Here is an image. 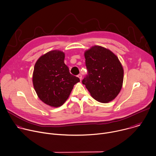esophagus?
Returning a JSON list of instances; mask_svg holds the SVG:
<instances>
[{
    "mask_svg": "<svg viewBox=\"0 0 156 156\" xmlns=\"http://www.w3.org/2000/svg\"><path fill=\"white\" fill-rule=\"evenodd\" d=\"M77 77H79V79H80V80H82V75H81V74H79V75L77 76Z\"/></svg>",
    "mask_w": 156,
    "mask_h": 156,
    "instance_id": "1",
    "label": "esophagus"
}]
</instances>
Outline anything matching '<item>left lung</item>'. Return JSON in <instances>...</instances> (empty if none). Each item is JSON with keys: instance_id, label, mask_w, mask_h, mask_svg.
<instances>
[{"instance_id": "1", "label": "left lung", "mask_w": 156, "mask_h": 156, "mask_svg": "<svg viewBox=\"0 0 156 156\" xmlns=\"http://www.w3.org/2000/svg\"><path fill=\"white\" fill-rule=\"evenodd\" d=\"M88 74L82 83L95 100L108 103L120 93L123 68L118 57L109 49L93 45L84 52Z\"/></svg>"}]
</instances>
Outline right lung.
Instances as JSON below:
<instances>
[{
    "instance_id": "1",
    "label": "right lung",
    "mask_w": 156,
    "mask_h": 156,
    "mask_svg": "<svg viewBox=\"0 0 156 156\" xmlns=\"http://www.w3.org/2000/svg\"><path fill=\"white\" fill-rule=\"evenodd\" d=\"M65 54L53 50L42 55L36 62L33 83L39 98L53 108L63 105L69 98L74 85L80 82L70 74L65 64Z\"/></svg>"
}]
</instances>
